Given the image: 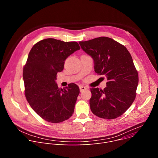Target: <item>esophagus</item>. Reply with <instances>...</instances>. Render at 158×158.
<instances>
[{"label":"esophagus","instance_id":"34e87169","mask_svg":"<svg viewBox=\"0 0 158 158\" xmlns=\"http://www.w3.org/2000/svg\"><path fill=\"white\" fill-rule=\"evenodd\" d=\"M79 89H80V91H81V92H82V91H84V90L87 89V88L86 87L84 86V85H80V86H79Z\"/></svg>","mask_w":158,"mask_h":158}]
</instances>
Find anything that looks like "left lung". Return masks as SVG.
<instances>
[{"instance_id": "1", "label": "left lung", "mask_w": 158, "mask_h": 158, "mask_svg": "<svg viewBox=\"0 0 158 158\" xmlns=\"http://www.w3.org/2000/svg\"><path fill=\"white\" fill-rule=\"evenodd\" d=\"M94 60V71L108 82L103 89H90V107L96 116L113 119L123 114L136 96L138 73L132 57L123 45L111 38L100 37L79 42Z\"/></svg>"}]
</instances>
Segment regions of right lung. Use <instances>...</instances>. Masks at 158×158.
I'll list each match as a JSON object with an SVG mask.
<instances>
[{
  "label": "right lung",
  "mask_w": 158,
  "mask_h": 158,
  "mask_svg": "<svg viewBox=\"0 0 158 158\" xmlns=\"http://www.w3.org/2000/svg\"><path fill=\"white\" fill-rule=\"evenodd\" d=\"M79 49L76 42L49 38L36 43L29 54L23 69L25 95L32 109L45 121L61 123L73 114L80 92L78 85L72 83L60 89L56 80L65 59Z\"/></svg>",
  "instance_id": "right-lung-1"
}]
</instances>
